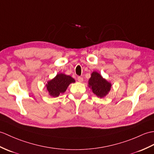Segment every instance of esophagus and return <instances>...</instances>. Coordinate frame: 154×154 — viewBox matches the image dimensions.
<instances>
[{"mask_svg": "<svg viewBox=\"0 0 154 154\" xmlns=\"http://www.w3.org/2000/svg\"><path fill=\"white\" fill-rule=\"evenodd\" d=\"M77 80L79 82H80V83H82V82L83 81V78L81 77H77Z\"/></svg>", "mask_w": 154, "mask_h": 154, "instance_id": "esophagus-1", "label": "esophagus"}]
</instances>
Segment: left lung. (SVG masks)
Listing matches in <instances>:
<instances>
[{
    "instance_id": "obj_1",
    "label": "left lung",
    "mask_w": 154,
    "mask_h": 154,
    "mask_svg": "<svg viewBox=\"0 0 154 154\" xmlns=\"http://www.w3.org/2000/svg\"><path fill=\"white\" fill-rule=\"evenodd\" d=\"M88 87L98 97L103 98L109 93L112 87V83L103 78L97 71H93L88 83Z\"/></svg>"
}]
</instances>
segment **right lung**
I'll use <instances>...</instances> for the list:
<instances>
[{
  "label": "right lung",
  "instance_id": "right-lung-1",
  "mask_svg": "<svg viewBox=\"0 0 154 154\" xmlns=\"http://www.w3.org/2000/svg\"><path fill=\"white\" fill-rule=\"evenodd\" d=\"M75 83V80L64 73H58L56 76L46 84V91L52 97H58L60 94L63 93L71 83Z\"/></svg>",
  "mask_w": 154,
  "mask_h": 154
}]
</instances>
